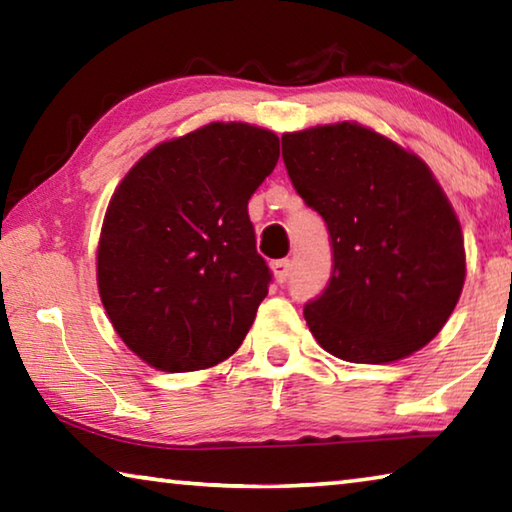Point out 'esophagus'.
<instances>
[{"label":"esophagus","mask_w":512,"mask_h":512,"mask_svg":"<svg viewBox=\"0 0 512 512\" xmlns=\"http://www.w3.org/2000/svg\"><path fill=\"white\" fill-rule=\"evenodd\" d=\"M271 271L275 275V280L284 284L291 277V259H277V262L271 264Z\"/></svg>","instance_id":"1"}]
</instances>
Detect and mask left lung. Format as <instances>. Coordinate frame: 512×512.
Returning a JSON list of instances; mask_svg holds the SVG:
<instances>
[{
	"label": "left lung",
	"mask_w": 512,
	"mask_h": 512,
	"mask_svg": "<svg viewBox=\"0 0 512 512\" xmlns=\"http://www.w3.org/2000/svg\"><path fill=\"white\" fill-rule=\"evenodd\" d=\"M282 158L332 241V277L305 305L320 348L352 363L424 348L465 282L461 223L431 169L357 121L284 133Z\"/></svg>",
	"instance_id": "left-lung-1"
}]
</instances>
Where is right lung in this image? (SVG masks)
Returning <instances> with one entry per match:
<instances>
[{
	"instance_id": "obj_1",
	"label": "right lung",
	"mask_w": 512,
	"mask_h": 512,
	"mask_svg": "<svg viewBox=\"0 0 512 512\" xmlns=\"http://www.w3.org/2000/svg\"><path fill=\"white\" fill-rule=\"evenodd\" d=\"M277 158L275 133L214 121L155 146L115 189L97 250L99 296L149 366L212 368L246 339L271 282L248 201Z\"/></svg>"
}]
</instances>
